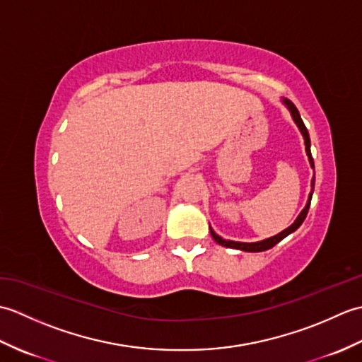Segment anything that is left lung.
Returning a JSON list of instances; mask_svg holds the SVG:
<instances>
[{
  "label": "left lung",
  "mask_w": 362,
  "mask_h": 362,
  "mask_svg": "<svg viewBox=\"0 0 362 362\" xmlns=\"http://www.w3.org/2000/svg\"><path fill=\"white\" fill-rule=\"evenodd\" d=\"M281 103H283L284 105H286V109L289 110L292 119H294L296 126L298 127L300 134H302V136H303L306 156H308L310 165H311V168L314 169V160H313V156H311V140H310V134H308V130H306V127H305V124H303L302 118H300V113H298V110H297V107H296L294 104H292V103L289 101V99H286V98H281ZM314 182H316V177L313 175V179H311V191H310V194H308V201H306L305 209L298 213V216L296 218V221L292 222V224H291L288 228H284L283 232H280L279 235L267 238V240H263V241H257V243H240V241H230V240H224V238L219 236V235H218L216 232H214V230L210 227V233H211V236H213V240L216 241L218 244L224 245V247L238 249V250H243V252H264V250L272 249L275 244H279V243L283 240V238H286V236H288V235H291L292 232H296V230H297L300 226H302V222L305 221L306 214H308V210H310L311 197H313V193H314Z\"/></svg>",
  "instance_id": "8db88e82"
}]
</instances>
